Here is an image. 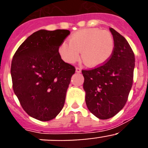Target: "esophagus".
Returning a JSON list of instances; mask_svg holds the SVG:
<instances>
[{"label": "esophagus", "instance_id": "34e87169", "mask_svg": "<svg viewBox=\"0 0 148 148\" xmlns=\"http://www.w3.org/2000/svg\"><path fill=\"white\" fill-rule=\"evenodd\" d=\"M75 71H76V73H81L82 70H81V68L76 67V68H75Z\"/></svg>", "mask_w": 148, "mask_h": 148}]
</instances>
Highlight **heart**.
I'll list each match as a JSON object with an SVG mask.
<instances>
[{
  "instance_id": "1",
  "label": "heart",
  "mask_w": 148,
  "mask_h": 148,
  "mask_svg": "<svg viewBox=\"0 0 148 148\" xmlns=\"http://www.w3.org/2000/svg\"><path fill=\"white\" fill-rule=\"evenodd\" d=\"M68 44L63 42L58 47L61 58L68 64L76 62L80 57L90 67H97L108 62L115 49L113 35L108 30L87 28L70 35Z\"/></svg>"
}]
</instances>
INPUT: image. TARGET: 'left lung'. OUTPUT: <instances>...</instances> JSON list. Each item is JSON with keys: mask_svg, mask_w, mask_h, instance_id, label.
Segmentation results:
<instances>
[{"mask_svg": "<svg viewBox=\"0 0 148 148\" xmlns=\"http://www.w3.org/2000/svg\"><path fill=\"white\" fill-rule=\"evenodd\" d=\"M115 49L108 62L82 71L89 110L100 119L112 118L125 107L133 82L135 56L125 37L110 28Z\"/></svg>", "mask_w": 148, "mask_h": 148, "instance_id": "obj_1", "label": "left lung"}]
</instances>
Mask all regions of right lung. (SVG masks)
Segmentation results:
<instances>
[{"label": "right lung", "instance_id": "1", "mask_svg": "<svg viewBox=\"0 0 148 148\" xmlns=\"http://www.w3.org/2000/svg\"><path fill=\"white\" fill-rule=\"evenodd\" d=\"M70 34L66 29L38 30L22 43L13 56V90L32 118L52 120L64 105L75 68L61 59L58 47Z\"/></svg>", "mask_w": 148, "mask_h": 148}]
</instances>
